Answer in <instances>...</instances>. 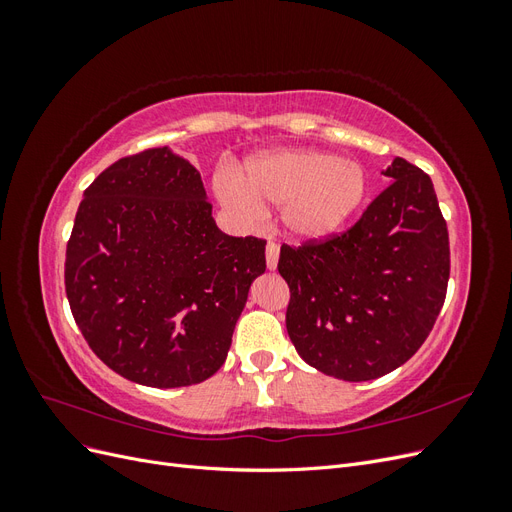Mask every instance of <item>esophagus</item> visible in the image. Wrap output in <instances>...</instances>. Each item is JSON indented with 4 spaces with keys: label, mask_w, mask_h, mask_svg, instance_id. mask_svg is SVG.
Segmentation results:
<instances>
[{
    "label": "esophagus",
    "mask_w": 512,
    "mask_h": 512,
    "mask_svg": "<svg viewBox=\"0 0 512 512\" xmlns=\"http://www.w3.org/2000/svg\"><path fill=\"white\" fill-rule=\"evenodd\" d=\"M277 260H280V245L269 241V245H267V267L271 271L277 269Z\"/></svg>",
    "instance_id": "esophagus-1"
}]
</instances>
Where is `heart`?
Returning <instances> with one entry per match:
<instances>
[{
    "instance_id": "heart-1",
    "label": "heart",
    "mask_w": 512,
    "mask_h": 512,
    "mask_svg": "<svg viewBox=\"0 0 512 512\" xmlns=\"http://www.w3.org/2000/svg\"><path fill=\"white\" fill-rule=\"evenodd\" d=\"M367 185L359 162L316 149H282L247 162L243 181L226 170L218 181V196L243 218H256L260 207L282 209L290 237L320 241L335 235L359 211Z\"/></svg>"
}]
</instances>
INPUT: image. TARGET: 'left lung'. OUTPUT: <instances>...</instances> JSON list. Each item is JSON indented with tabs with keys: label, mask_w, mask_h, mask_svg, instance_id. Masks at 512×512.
Wrapping results in <instances>:
<instances>
[{
	"label": "left lung",
	"mask_w": 512,
	"mask_h": 512,
	"mask_svg": "<svg viewBox=\"0 0 512 512\" xmlns=\"http://www.w3.org/2000/svg\"><path fill=\"white\" fill-rule=\"evenodd\" d=\"M391 185L342 235L282 245L286 329L301 359L363 382L404 365L444 305L451 250L429 175L395 158Z\"/></svg>",
	"instance_id": "1"
}]
</instances>
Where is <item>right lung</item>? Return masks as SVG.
Listing matches in <instances>:
<instances>
[{
  "label": "right lung",
  "instance_id": "add662e5",
  "mask_svg": "<svg viewBox=\"0 0 512 512\" xmlns=\"http://www.w3.org/2000/svg\"><path fill=\"white\" fill-rule=\"evenodd\" d=\"M265 239L215 226L198 170L168 147L121 158L83 194L66 250L72 316L98 359L132 382L211 378L230 350Z\"/></svg>",
  "mask_w": 512,
  "mask_h": 512
}]
</instances>
